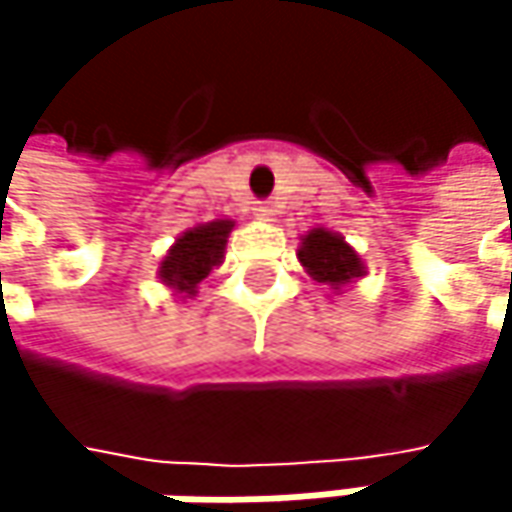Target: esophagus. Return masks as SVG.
I'll return each instance as SVG.
<instances>
[{"instance_id":"esophagus-1","label":"esophagus","mask_w":512,"mask_h":512,"mask_svg":"<svg viewBox=\"0 0 512 512\" xmlns=\"http://www.w3.org/2000/svg\"><path fill=\"white\" fill-rule=\"evenodd\" d=\"M255 216L257 219H263V222H272V216H275V213H272V207H269V204H255Z\"/></svg>"}]
</instances>
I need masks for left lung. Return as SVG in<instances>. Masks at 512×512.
<instances>
[{"mask_svg": "<svg viewBox=\"0 0 512 512\" xmlns=\"http://www.w3.org/2000/svg\"><path fill=\"white\" fill-rule=\"evenodd\" d=\"M296 257H299L302 269L314 281L326 284L335 296L344 293V287H353L367 272L356 249L341 234H335L329 228H311L308 234H302Z\"/></svg>", "mask_w": 512, "mask_h": 512, "instance_id": "obj_1", "label": "left lung"}]
</instances>
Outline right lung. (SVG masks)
Listing matches in <instances>:
<instances>
[{
  "instance_id": "obj_1",
  "label": "right lung",
  "mask_w": 512,
  "mask_h": 512,
  "mask_svg": "<svg viewBox=\"0 0 512 512\" xmlns=\"http://www.w3.org/2000/svg\"><path fill=\"white\" fill-rule=\"evenodd\" d=\"M231 231H234L231 219H213V222H204V225L183 231L171 243L168 255L162 257V263L156 269L159 281L180 299L198 296L201 281L216 266H222Z\"/></svg>"
}]
</instances>
